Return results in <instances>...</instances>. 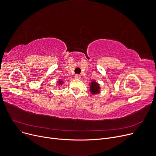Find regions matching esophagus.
<instances>
[{
  "instance_id": "obj_1",
  "label": "esophagus",
  "mask_w": 156,
  "mask_h": 156,
  "mask_svg": "<svg viewBox=\"0 0 156 156\" xmlns=\"http://www.w3.org/2000/svg\"><path fill=\"white\" fill-rule=\"evenodd\" d=\"M75 77L76 79H80L81 78V76L80 75H76Z\"/></svg>"
}]
</instances>
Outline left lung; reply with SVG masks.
Masks as SVG:
<instances>
[{"instance_id": "1", "label": "left lung", "mask_w": 156, "mask_h": 156, "mask_svg": "<svg viewBox=\"0 0 156 156\" xmlns=\"http://www.w3.org/2000/svg\"><path fill=\"white\" fill-rule=\"evenodd\" d=\"M90 85V90L92 94H97L100 92L99 85L95 82V81H93Z\"/></svg>"}]
</instances>
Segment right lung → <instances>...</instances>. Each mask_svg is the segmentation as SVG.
Returning <instances> with one entry per match:
<instances>
[{"label":"right lung","mask_w":156,"mask_h":156,"mask_svg":"<svg viewBox=\"0 0 156 156\" xmlns=\"http://www.w3.org/2000/svg\"><path fill=\"white\" fill-rule=\"evenodd\" d=\"M59 84H62L63 82H62V81H61V80H59V82H58Z\"/></svg>","instance_id":"obj_1"}]
</instances>
